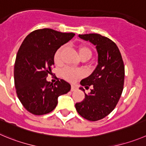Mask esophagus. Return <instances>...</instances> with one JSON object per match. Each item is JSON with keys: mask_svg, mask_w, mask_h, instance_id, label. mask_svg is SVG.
<instances>
[{"mask_svg": "<svg viewBox=\"0 0 146 146\" xmlns=\"http://www.w3.org/2000/svg\"><path fill=\"white\" fill-rule=\"evenodd\" d=\"M76 89H77V87H76V86L71 85V91H72V92H74V91H76Z\"/></svg>", "mask_w": 146, "mask_h": 146, "instance_id": "obj_1", "label": "esophagus"}]
</instances>
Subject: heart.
<instances>
[{
    "instance_id": "1",
    "label": "heart",
    "mask_w": 146,
    "mask_h": 146,
    "mask_svg": "<svg viewBox=\"0 0 146 146\" xmlns=\"http://www.w3.org/2000/svg\"><path fill=\"white\" fill-rule=\"evenodd\" d=\"M63 50V47H60L57 50L54 55V61L56 64H59L61 61V53ZM78 52L79 54L80 58H86L89 59L92 54V50L88 47L86 45H80L78 47ZM62 77L65 80L68 81H73L81 76V72L78 70H73V69L66 68L64 70H62L61 73Z\"/></svg>"
}]
</instances>
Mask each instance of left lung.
<instances>
[{
    "instance_id": "1",
    "label": "left lung",
    "mask_w": 146,
    "mask_h": 146,
    "mask_svg": "<svg viewBox=\"0 0 146 146\" xmlns=\"http://www.w3.org/2000/svg\"><path fill=\"white\" fill-rule=\"evenodd\" d=\"M96 46L98 64L93 73L81 81L86 89L92 86L88 94L83 87L85 99L76 103L78 113L89 121L103 119L113 111L122 94L125 79V66L122 55L114 42L99 34L78 35Z\"/></svg>"
}]
</instances>
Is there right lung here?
I'll return each mask as SVG.
<instances>
[{
    "mask_svg": "<svg viewBox=\"0 0 146 146\" xmlns=\"http://www.w3.org/2000/svg\"><path fill=\"white\" fill-rule=\"evenodd\" d=\"M74 36L42 29L31 32L23 41L15 61L14 84L18 98L30 113H50L56 107L58 97L70 90V84L64 80L53 85L46 78L54 64L55 52Z\"/></svg>",
    "mask_w": 146,
    "mask_h": 146,
    "instance_id": "add662e5",
    "label": "right lung"
}]
</instances>
